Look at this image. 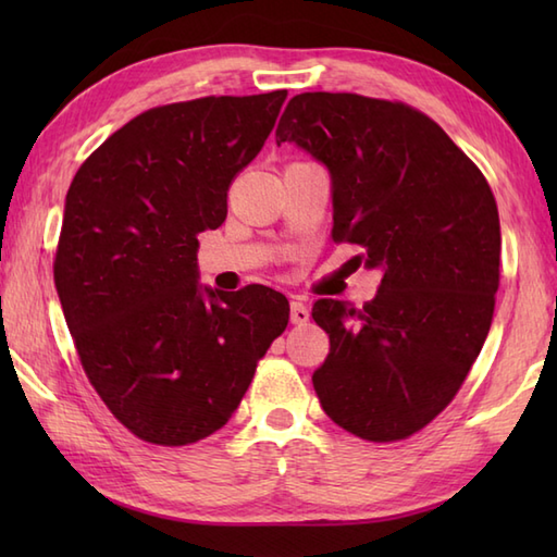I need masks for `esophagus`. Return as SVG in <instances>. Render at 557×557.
I'll list each match as a JSON object with an SVG mask.
<instances>
[{
    "label": "esophagus",
    "mask_w": 557,
    "mask_h": 557,
    "mask_svg": "<svg viewBox=\"0 0 557 557\" xmlns=\"http://www.w3.org/2000/svg\"><path fill=\"white\" fill-rule=\"evenodd\" d=\"M289 318H292L294 325H306V323H309V318H311L309 306H306L301 299H294Z\"/></svg>",
    "instance_id": "1"
}]
</instances>
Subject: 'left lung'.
<instances>
[{
  "label": "left lung",
  "instance_id": "1",
  "mask_svg": "<svg viewBox=\"0 0 557 557\" xmlns=\"http://www.w3.org/2000/svg\"><path fill=\"white\" fill-rule=\"evenodd\" d=\"M277 146L297 144L333 180V239L383 268L375 299L313 304L330 354L321 407L371 443L421 431L455 399L486 342L500 285V220L486 176L431 116L357 92H301Z\"/></svg>",
  "mask_w": 557,
  "mask_h": 557
}]
</instances>
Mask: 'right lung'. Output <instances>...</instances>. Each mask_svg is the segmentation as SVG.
Wrapping results in <instances>:
<instances>
[{
  "instance_id": "add662e5",
  "label": "right lung",
  "mask_w": 557,
  "mask_h": 557,
  "mask_svg": "<svg viewBox=\"0 0 557 557\" xmlns=\"http://www.w3.org/2000/svg\"><path fill=\"white\" fill-rule=\"evenodd\" d=\"M287 90L146 110L90 152L69 186L54 285L90 385L136 437L180 447L222 429L289 301L198 285V234L227 218Z\"/></svg>"
}]
</instances>
